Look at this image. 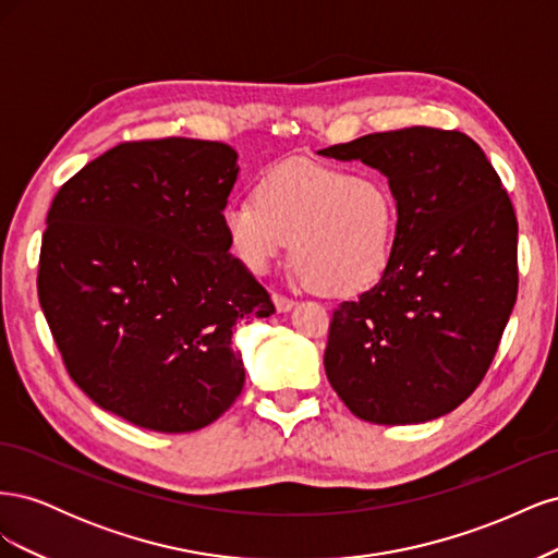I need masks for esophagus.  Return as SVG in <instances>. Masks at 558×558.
Returning <instances> with one entry per match:
<instances>
[{"instance_id":"obj_1","label":"esophagus","mask_w":558,"mask_h":558,"mask_svg":"<svg viewBox=\"0 0 558 558\" xmlns=\"http://www.w3.org/2000/svg\"><path fill=\"white\" fill-rule=\"evenodd\" d=\"M272 300H275L277 312H289V310L295 307V300H293V298H286V295H281V293H275Z\"/></svg>"}]
</instances>
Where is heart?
Returning <instances> with one entry per match:
<instances>
[{"label":"heart","instance_id":"obj_1","mask_svg":"<svg viewBox=\"0 0 558 558\" xmlns=\"http://www.w3.org/2000/svg\"><path fill=\"white\" fill-rule=\"evenodd\" d=\"M223 228L251 272H265L293 242L300 283L328 295H359L391 263L398 202L377 174L295 160L263 174L253 197L232 199Z\"/></svg>","mask_w":558,"mask_h":558}]
</instances>
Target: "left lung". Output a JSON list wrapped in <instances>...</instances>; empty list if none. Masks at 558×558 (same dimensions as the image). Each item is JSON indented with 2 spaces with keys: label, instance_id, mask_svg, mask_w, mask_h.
<instances>
[{
  "label": "left lung",
  "instance_id": "left-lung-1",
  "mask_svg": "<svg viewBox=\"0 0 558 558\" xmlns=\"http://www.w3.org/2000/svg\"><path fill=\"white\" fill-rule=\"evenodd\" d=\"M320 156L386 174L398 202L391 263L332 312L326 375L369 424H424L484 379L517 302V216L484 150L459 130L404 128Z\"/></svg>",
  "mask_w": 558,
  "mask_h": 558
}]
</instances>
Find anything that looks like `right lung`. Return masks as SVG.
Instances as JSON below:
<instances>
[{
    "label": "right lung",
    "instance_id": "1",
    "mask_svg": "<svg viewBox=\"0 0 558 558\" xmlns=\"http://www.w3.org/2000/svg\"><path fill=\"white\" fill-rule=\"evenodd\" d=\"M238 154L221 142H123L53 197L37 291L66 373L134 426L191 433L238 400L232 332L275 314L230 256Z\"/></svg>",
    "mask_w": 558,
    "mask_h": 558
}]
</instances>
